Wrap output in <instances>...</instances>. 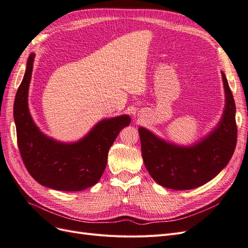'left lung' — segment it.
I'll return each mask as SVG.
<instances>
[{
  "instance_id": "8db88e82",
  "label": "left lung",
  "mask_w": 248,
  "mask_h": 248,
  "mask_svg": "<svg viewBox=\"0 0 248 248\" xmlns=\"http://www.w3.org/2000/svg\"><path fill=\"white\" fill-rule=\"evenodd\" d=\"M226 108L219 124L189 147L178 146L140 127L141 155L149 174L159 185L175 190L197 188L227 167L237 144L236 106L226 74L221 72Z\"/></svg>"
}]
</instances>
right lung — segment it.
Listing matches in <instances>:
<instances>
[{
    "instance_id": "1",
    "label": "right lung",
    "mask_w": 248,
    "mask_h": 248,
    "mask_svg": "<svg viewBox=\"0 0 248 248\" xmlns=\"http://www.w3.org/2000/svg\"><path fill=\"white\" fill-rule=\"evenodd\" d=\"M34 58L35 54L29 56L13 108L22 161L30 175L43 186L62 191L84 190L99 181L109 148L131 119L128 115L104 119L85 138L69 144L46 137L34 123L28 107Z\"/></svg>"
}]
</instances>
